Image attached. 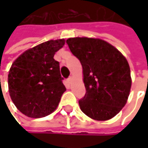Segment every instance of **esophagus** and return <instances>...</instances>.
<instances>
[{
  "label": "esophagus",
  "mask_w": 148,
  "mask_h": 148,
  "mask_svg": "<svg viewBox=\"0 0 148 148\" xmlns=\"http://www.w3.org/2000/svg\"><path fill=\"white\" fill-rule=\"evenodd\" d=\"M71 80H72V77H71V76H70V77H69V78L67 79L68 83H70V82H71Z\"/></svg>",
  "instance_id": "obj_1"
}]
</instances>
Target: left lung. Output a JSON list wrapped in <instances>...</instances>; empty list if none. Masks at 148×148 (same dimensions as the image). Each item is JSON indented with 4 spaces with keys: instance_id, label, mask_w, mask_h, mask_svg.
Instances as JSON below:
<instances>
[{
    "instance_id": "1",
    "label": "left lung",
    "mask_w": 148,
    "mask_h": 148,
    "mask_svg": "<svg viewBox=\"0 0 148 148\" xmlns=\"http://www.w3.org/2000/svg\"><path fill=\"white\" fill-rule=\"evenodd\" d=\"M66 42L83 69L86 92L79 100L80 110L97 121L114 117L127 103L131 88L127 59L102 39L72 38Z\"/></svg>"
}]
</instances>
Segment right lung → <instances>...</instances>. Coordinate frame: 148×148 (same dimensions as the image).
Wrapping results in <instances>:
<instances>
[{
    "label": "right lung",
    "mask_w": 148,
    "mask_h": 148,
    "mask_svg": "<svg viewBox=\"0 0 148 148\" xmlns=\"http://www.w3.org/2000/svg\"><path fill=\"white\" fill-rule=\"evenodd\" d=\"M64 39L49 40L25 50L13 62L8 74L12 101L24 115L40 118L51 114L66 91L56 51Z\"/></svg>",
    "instance_id": "right-lung-1"
}]
</instances>
